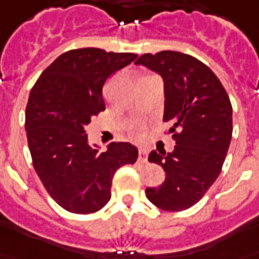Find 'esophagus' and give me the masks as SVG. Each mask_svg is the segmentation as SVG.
I'll return each instance as SVG.
<instances>
[{"label":"esophagus","instance_id":"obj_1","mask_svg":"<svg viewBox=\"0 0 259 259\" xmlns=\"http://www.w3.org/2000/svg\"><path fill=\"white\" fill-rule=\"evenodd\" d=\"M147 156H148V152H147V149L140 148L139 149V160H140V162H147Z\"/></svg>","mask_w":259,"mask_h":259}]
</instances>
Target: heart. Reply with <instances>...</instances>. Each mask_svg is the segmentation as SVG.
Here are the masks:
<instances>
[{
  "label": "heart",
  "instance_id": "obj_1",
  "mask_svg": "<svg viewBox=\"0 0 259 259\" xmlns=\"http://www.w3.org/2000/svg\"><path fill=\"white\" fill-rule=\"evenodd\" d=\"M140 135H141V133H140V130L139 129H135V136H136V137H139Z\"/></svg>",
  "mask_w": 259,
  "mask_h": 259
}]
</instances>
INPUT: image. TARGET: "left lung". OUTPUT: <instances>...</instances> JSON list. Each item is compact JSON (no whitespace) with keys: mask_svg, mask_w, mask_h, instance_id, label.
<instances>
[{"mask_svg":"<svg viewBox=\"0 0 259 259\" xmlns=\"http://www.w3.org/2000/svg\"><path fill=\"white\" fill-rule=\"evenodd\" d=\"M162 76L163 122L171 124V152L152 151L149 162L166 178L147 188L151 203L166 211H183L203 198L221 173L232 139V105L217 75L202 61L174 51L145 53L136 61Z\"/></svg>","mask_w":259,"mask_h":259,"instance_id":"1","label":"left lung"}]
</instances>
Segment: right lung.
<instances>
[{"label":"right lung","mask_w":259,"mask_h":259,"mask_svg":"<svg viewBox=\"0 0 259 259\" xmlns=\"http://www.w3.org/2000/svg\"><path fill=\"white\" fill-rule=\"evenodd\" d=\"M135 53L83 48L63 53L42 72L26 108L32 164L52 199L70 212L99 211L111 199L116 170L133 164L139 151L111 143L105 152L89 144L86 126L105 110L103 86Z\"/></svg>","instance_id":"obj_1"}]
</instances>
